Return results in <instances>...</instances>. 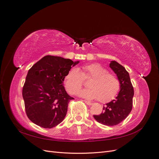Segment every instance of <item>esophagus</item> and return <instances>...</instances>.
Wrapping results in <instances>:
<instances>
[{
    "instance_id": "obj_1",
    "label": "esophagus",
    "mask_w": 159,
    "mask_h": 159,
    "mask_svg": "<svg viewBox=\"0 0 159 159\" xmlns=\"http://www.w3.org/2000/svg\"><path fill=\"white\" fill-rule=\"evenodd\" d=\"M85 102L87 103L88 105H91L93 104V103H91V102H89V101H88V100H85Z\"/></svg>"
}]
</instances>
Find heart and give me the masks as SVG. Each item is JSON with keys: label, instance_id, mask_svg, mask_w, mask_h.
<instances>
[{"label": "heart", "instance_id": "1", "mask_svg": "<svg viewBox=\"0 0 159 159\" xmlns=\"http://www.w3.org/2000/svg\"><path fill=\"white\" fill-rule=\"evenodd\" d=\"M91 79L89 88L79 91L78 94L87 99H98L101 102H107L115 98L120 89V81L113 74L99 64L85 65L82 71L72 68L64 77V84L70 94H75L84 84V80Z\"/></svg>", "mask_w": 159, "mask_h": 159}]
</instances>
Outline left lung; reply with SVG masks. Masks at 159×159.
<instances>
[{"instance_id":"8db88e82","label":"left lung","mask_w":159,"mask_h":159,"mask_svg":"<svg viewBox=\"0 0 159 159\" xmlns=\"http://www.w3.org/2000/svg\"><path fill=\"white\" fill-rule=\"evenodd\" d=\"M120 81V91L116 99L105 104L100 115L93 117L98 123L107 126L117 125L125 119L131 113L133 107L134 89L129 74L123 66L115 61L109 64Z\"/></svg>"}]
</instances>
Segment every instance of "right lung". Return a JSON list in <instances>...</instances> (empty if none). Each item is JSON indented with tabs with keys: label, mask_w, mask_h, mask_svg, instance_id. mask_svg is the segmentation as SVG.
<instances>
[{
	"label": "right lung",
	"mask_w": 159,
	"mask_h": 159,
	"mask_svg": "<svg viewBox=\"0 0 159 159\" xmlns=\"http://www.w3.org/2000/svg\"><path fill=\"white\" fill-rule=\"evenodd\" d=\"M79 63L61 57L46 56L28 70L22 88L27 117L45 129L57 126L64 119L70 101L63 85L64 77Z\"/></svg>",
	"instance_id": "1"
}]
</instances>
